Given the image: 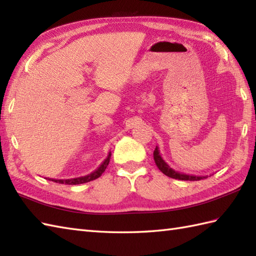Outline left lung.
Instances as JSON below:
<instances>
[{
	"instance_id": "8db88e82",
	"label": "left lung",
	"mask_w": 256,
	"mask_h": 256,
	"mask_svg": "<svg viewBox=\"0 0 256 256\" xmlns=\"http://www.w3.org/2000/svg\"><path fill=\"white\" fill-rule=\"evenodd\" d=\"M154 160L156 166L158 167V170L165 174L166 176L174 178V179H178V180H201V179L206 178L208 176H197V175H189V174H184V172H179L175 170L170 168V166L167 164V162L162 160V157L160 153V148L158 146H156V148L154 150ZM211 176V175H210Z\"/></svg>"
}]
</instances>
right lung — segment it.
Wrapping results in <instances>:
<instances>
[{"label": "right lung", "instance_id": "1", "mask_svg": "<svg viewBox=\"0 0 256 256\" xmlns=\"http://www.w3.org/2000/svg\"><path fill=\"white\" fill-rule=\"evenodd\" d=\"M110 158H111V152H108L106 158L103 160L102 164L98 167L94 172H92L86 176L77 177V178H70V179H52V178H50V180L59 182V184H84V182H88L91 180H94V179L99 178L102 175V172L106 170V168L108 167V162H110Z\"/></svg>", "mask_w": 256, "mask_h": 256}]
</instances>
